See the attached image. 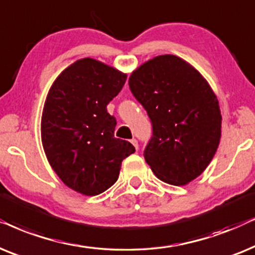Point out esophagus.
I'll return each instance as SVG.
<instances>
[{
  "mask_svg": "<svg viewBox=\"0 0 255 255\" xmlns=\"http://www.w3.org/2000/svg\"><path fill=\"white\" fill-rule=\"evenodd\" d=\"M130 143L133 144L134 147H135V149H136V150H137V149H138V143H137V140H136V138H131V140H130Z\"/></svg>",
  "mask_w": 255,
  "mask_h": 255,
  "instance_id": "esophagus-1",
  "label": "esophagus"
}]
</instances>
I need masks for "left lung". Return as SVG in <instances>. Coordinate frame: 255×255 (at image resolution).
<instances>
[{
  "label": "left lung",
  "mask_w": 255,
  "mask_h": 255,
  "mask_svg": "<svg viewBox=\"0 0 255 255\" xmlns=\"http://www.w3.org/2000/svg\"><path fill=\"white\" fill-rule=\"evenodd\" d=\"M128 84L151 121L143 156L152 172L172 185L198 177L222 135L218 99L208 81L185 60L163 54L142 64Z\"/></svg>",
  "instance_id": "left-lung-1"
}]
</instances>
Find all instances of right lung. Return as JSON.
I'll return each instance as SVG.
<instances>
[{"label":"right lung","instance_id":"right-lung-1","mask_svg":"<svg viewBox=\"0 0 255 255\" xmlns=\"http://www.w3.org/2000/svg\"><path fill=\"white\" fill-rule=\"evenodd\" d=\"M127 74L92 58L77 60L57 77L44 104V151L59 178L74 191L96 196L118 181L121 163L135 151L114 137L117 120L107 105Z\"/></svg>","mask_w":255,"mask_h":255}]
</instances>
